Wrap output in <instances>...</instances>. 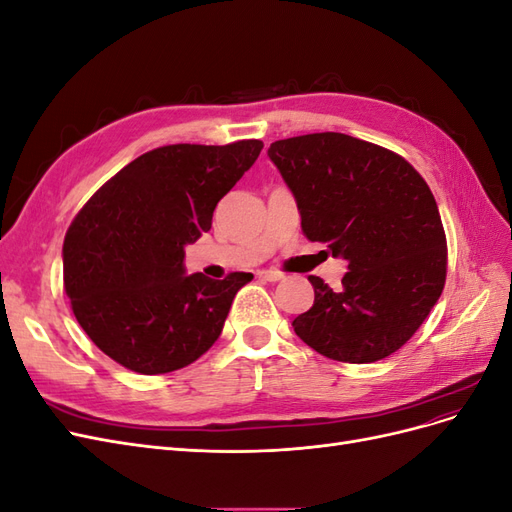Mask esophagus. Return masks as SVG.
<instances>
[{"mask_svg": "<svg viewBox=\"0 0 512 512\" xmlns=\"http://www.w3.org/2000/svg\"><path fill=\"white\" fill-rule=\"evenodd\" d=\"M256 275L260 277V280H265V282H282L284 280V275L280 273V271H271V269H262V271H256Z\"/></svg>", "mask_w": 512, "mask_h": 512, "instance_id": "obj_1", "label": "esophagus"}]
</instances>
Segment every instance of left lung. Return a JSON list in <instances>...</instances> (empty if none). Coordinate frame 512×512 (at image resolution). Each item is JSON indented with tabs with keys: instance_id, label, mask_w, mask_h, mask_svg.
Segmentation results:
<instances>
[{
	"instance_id": "8db88e82",
	"label": "left lung",
	"mask_w": 512,
	"mask_h": 512,
	"mask_svg": "<svg viewBox=\"0 0 512 512\" xmlns=\"http://www.w3.org/2000/svg\"><path fill=\"white\" fill-rule=\"evenodd\" d=\"M303 235L348 262L342 286L309 275L314 305L292 320L303 342L342 363L404 346L438 303L446 237L429 185L397 153L339 132L271 143Z\"/></svg>"
}]
</instances>
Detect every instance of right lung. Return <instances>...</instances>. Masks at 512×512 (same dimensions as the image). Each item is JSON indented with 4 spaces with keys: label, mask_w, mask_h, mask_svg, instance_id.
Masks as SVG:
<instances>
[{
    "label": "right lung",
    "mask_w": 512,
    "mask_h": 512,
    "mask_svg": "<svg viewBox=\"0 0 512 512\" xmlns=\"http://www.w3.org/2000/svg\"><path fill=\"white\" fill-rule=\"evenodd\" d=\"M262 141L166 145L106 181L64 241V284L83 331L145 376L194 363L224 329L250 273L185 275V245L260 156Z\"/></svg>",
    "instance_id": "right-lung-1"
}]
</instances>
